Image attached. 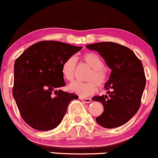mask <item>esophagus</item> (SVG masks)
Listing matches in <instances>:
<instances>
[{
	"label": "esophagus",
	"mask_w": 158,
	"mask_h": 158,
	"mask_svg": "<svg viewBox=\"0 0 158 158\" xmlns=\"http://www.w3.org/2000/svg\"><path fill=\"white\" fill-rule=\"evenodd\" d=\"M80 99L82 102H84L85 103H90L91 102V99H89V98H83V97H80Z\"/></svg>",
	"instance_id": "obj_1"
}]
</instances>
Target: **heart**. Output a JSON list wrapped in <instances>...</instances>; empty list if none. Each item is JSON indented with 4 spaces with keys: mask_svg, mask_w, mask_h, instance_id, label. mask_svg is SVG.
I'll use <instances>...</instances> for the list:
<instances>
[{
    "mask_svg": "<svg viewBox=\"0 0 158 158\" xmlns=\"http://www.w3.org/2000/svg\"><path fill=\"white\" fill-rule=\"evenodd\" d=\"M81 59L90 68L87 77L88 81H74L69 85L70 91L78 94L81 97H88L97 90V85L99 87H104L108 81V74L107 70L103 68V61L101 57L95 52H85L81 56ZM77 61L73 56H70L63 61L61 64V74L68 81H73L75 73Z\"/></svg>",
    "mask_w": 158,
    "mask_h": 158,
    "instance_id": "heart-1",
    "label": "heart"
}]
</instances>
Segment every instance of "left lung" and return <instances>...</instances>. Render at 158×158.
Returning <instances> with one entry per match:
<instances>
[{"label":"left lung","mask_w":158,"mask_h":158,"mask_svg":"<svg viewBox=\"0 0 158 158\" xmlns=\"http://www.w3.org/2000/svg\"><path fill=\"white\" fill-rule=\"evenodd\" d=\"M86 48L99 52L111 70L104 87L110 91L92 98L104 107V112L96 121L106 128L123 126L135 115L140 106L146 81L142 62L131 50L117 43L99 42Z\"/></svg>","instance_id":"8db88e82"}]
</instances>
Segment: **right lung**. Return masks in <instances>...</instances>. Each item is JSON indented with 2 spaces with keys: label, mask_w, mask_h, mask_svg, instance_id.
Returning a JSON list of instances; mask_svg holds the SVG:
<instances>
[{
  "label": "right lung",
  "mask_w": 158,
  "mask_h": 158,
  "mask_svg": "<svg viewBox=\"0 0 158 158\" xmlns=\"http://www.w3.org/2000/svg\"><path fill=\"white\" fill-rule=\"evenodd\" d=\"M81 48L60 41H39L15 60L12 95L21 117L32 128H55L70 101L79 98L57 88L66 85L61 71L63 61Z\"/></svg>",
  "instance_id": "obj_1"
}]
</instances>
